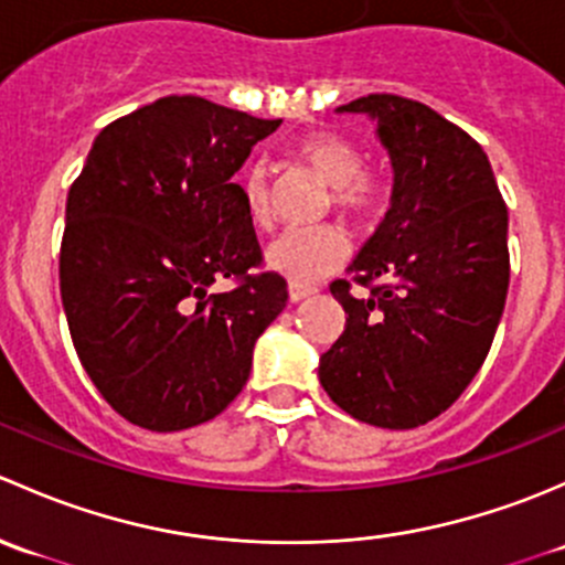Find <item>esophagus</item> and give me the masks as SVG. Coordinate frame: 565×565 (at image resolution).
<instances>
[{"label":"esophagus","instance_id":"esophagus-1","mask_svg":"<svg viewBox=\"0 0 565 565\" xmlns=\"http://www.w3.org/2000/svg\"><path fill=\"white\" fill-rule=\"evenodd\" d=\"M316 294V288H310V285H301V282H288V299L294 301H301V299H307V296H312Z\"/></svg>","mask_w":565,"mask_h":565}]
</instances>
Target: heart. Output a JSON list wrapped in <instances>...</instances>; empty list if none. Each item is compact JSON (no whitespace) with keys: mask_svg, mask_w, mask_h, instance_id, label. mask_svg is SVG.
<instances>
[{"mask_svg":"<svg viewBox=\"0 0 565 565\" xmlns=\"http://www.w3.org/2000/svg\"><path fill=\"white\" fill-rule=\"evenodd\" d=\"M296 154L329 182L337 209L348 217L364 220L381 209V182L362 171L364 160L353 143L334 132H312L299 141ZM244 212L249 223L266 225L271 214L269 168L255 160L242 171L239 179ZM348 258V239L337 225L316 228H290L266 247V266L290 282H316L334 271Z\"/></svg>","mask_w":565,"mask_h":565,"instance_id":"b5f03b06","label":"heart"}]
</instances>
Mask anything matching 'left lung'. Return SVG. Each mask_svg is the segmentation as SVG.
Returning <instances> with one entry per match:
<instances>
[{
  "label": "left lung",
  "mask_w": 565,
  "mask_h": 565,
  "mask_svg": "<svg viewBox=\"0 0 565 565\" xmlns=\"http://www.w3.org/2000/svg\"><path fill=\"white\" fill-rule=\"evenodd\" d=\"M337 114H364L392 160V201L331 296L345 331L318 377L359 422L413 429L440 416L490 353L509 290V212L484 149L433 108L367 95Z\"/></svg>",
  "instance_id": "obj_1"
}]
</instances>
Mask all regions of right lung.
Wrapping results in <instances>:
<instances>
[{"mask_svg": "<svg viewBox=\"0 0 565 565\" xmlns=\"http://www.w3.org/2000/svg\"><path fill=\"white\" fill-rule=\"evenodd\" d=\"M282 119L193 95L110 121L67 195L62 305L75 353L106 403L152 433L223 413L253 367L255 340L288 301L260 264L234 182ZM220 276L243 282L209 295Z\"/></svg>", "mask_w": 565, "mask_h": 565, "instance_id": "1", "label": "right lung"}]
</instances>
